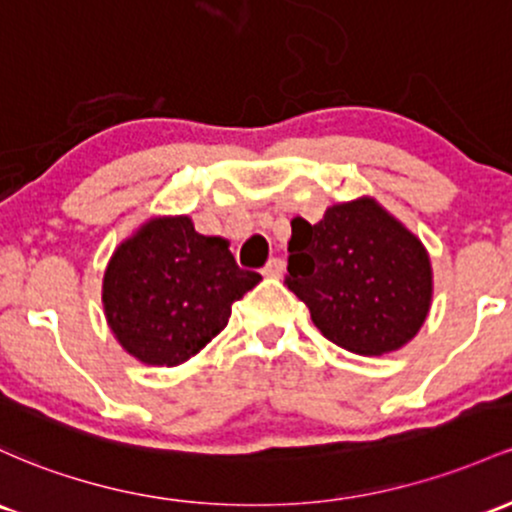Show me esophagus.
<instances>
[{"label":"esophagus","mask_w":512,"mask_h":512,"mask_svg":"<svg viewBox=\"0 0 512 512\" xmlns=\"http://www.w3.org/2000/svg\"><path fill=\"white\" fill-rule=\"evenodd\" d=\"M262 274H265V277H282L284 274V260H279V257H272V260L267 262L265 265V269H262Z\"/></svg>","instance_id":"34e87169"}]
</instances>
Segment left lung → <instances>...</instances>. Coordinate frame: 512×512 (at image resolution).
<instances>
[{
  "mask_svg": "<svg viewBox=\"0 0 512 512\" xmlns=\"http://www.w3.org/2000/svg\"><path fill=\"white\" fill-rule=\"evenodd\" d=\"M286 269L320 333L355 355L398 350L428 318V250L369 196L330 206L313 226L294 218Z\"/></svg>",
  "mask_w": 512,
  "mask_h": 512,
  "instance_id": "obj_1",
  "label": "left lung"
}]
</instances>
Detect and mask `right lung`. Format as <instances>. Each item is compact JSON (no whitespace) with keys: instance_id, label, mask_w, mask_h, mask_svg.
<instances>
[{"instance_id":"right-lung-1","label":"right lung","mask_w":512,"mask_h":512,"mask_svg":"<svg viewBox=\"0 0 512 512\" xmlns=\"http://www.w3.org/2000/svg\"><path fill=\"white\" fill-rule=\"evenodd\" d=\"M260 279L238 267L228 240L196 233L189 216L150 218L116 247L101 301L128 355L177 367L226 328L230 306Z\"/></svg>"}]
</instances>
